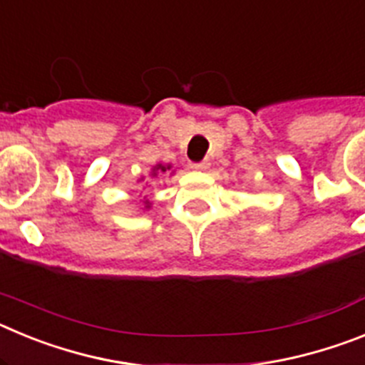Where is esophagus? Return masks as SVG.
Masks as SVG:
<instances>
[{"label": "esophagus", "instance_id": "1", "mask_svg": "<svg viewBox=\"0 0 365 365\" xmlns=\"http://www.w3.org/2000/svg\"><path fill=\"white\" fill-rule=\"evenodd\" d=\"M210 166V163L208 160H202V163H192L190 164V168L192 170H197V172H201V170H206V168Z\"/></svg>", "mask_w": 365, "mask_h": 365}]
</instances>
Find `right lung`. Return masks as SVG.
<instances>
[{"label": "right lung", "mask_w": 365, "mask_h": 365, "mask_svg": "<svg viewBox=\"0 0 365 365\" xmlns=\"http://www.w3.org/2000/svg\"><path fill=\"white\" fill-rule=\"evenodd\" d=\"M166 170H170V166H163V164H159V166H155L153 175H157V173H155V172H166Z\"/></svg>", "instance_id": "obj_1"}]
</instances>
